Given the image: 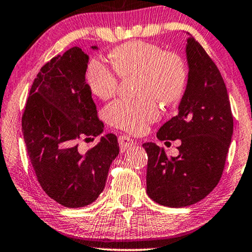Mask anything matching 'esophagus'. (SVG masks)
<instances>
[{
  "label": "esophagus",
  "mask_w": 252,
  "mask_h": 252,
  "mask_svg": "<svg viewBox=\"0 0 252 252\" xmlns=\"http://www.w3.org/2000/svg\"><path fill=\"white\" fill-rule=\"evenodd\" d=\"M118 141H119L120 149L124 151H125L126 149H129V148L134 144L133 139H130V137H128L127 135H120Z\"/></svg>",
  "instance_id": "esophagus-1"
}]
</instances>
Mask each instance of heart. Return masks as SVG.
<instances>
[{
	"mask_svg": "<svg viewBox=\"0 0 252 252\" xmlns=\"http://www.w3.org/2000/svg\"><path fill=\"white\" fill-rule=\"evenodd\" d=\"M112 66L101 58H93L87 66L88 87L96 97L108 99L116 94L119 77L139 75L137 99H117L104 110L112 126L139 134L159 118L155 98L164 104L178 102L184 95L188 72L180 55L165 51L155 43L130 41L110 54Z\"/></svg>",
	"mask_w": 252,
	"mask_h": 252,
	"instance_id": "1",
	"label": "heart"
}]
</instances>
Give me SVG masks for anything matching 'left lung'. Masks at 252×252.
Here are the masks:
<instances>
[{
	"mask_svg": "<svg viewBox=\"0 0 252 252\" xmlns=\"http://www.w3.org/2000/svg\"><path fill=\"white\" fill-rule=\"evenodd\" d=\"M188 81L179 112L157 133L160 141L180 139L177 157L147 142V194L158 204L184 208L211 192L222 175L233 135L226 85L201 44L191 35L186 47Z\"/></svg>",
	"mask_w": 252,
	"mask_h": 252,
	"instance_id": "left-lung-1",
	"label": "left lung"
}]
</instances>
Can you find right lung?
I'll list each match as a JSON object with an SVG mask.
<instances>
[{"instance_id": "add662e5", "label": "right lung", "mask_w": 252, "mask_h": 252, "mask_svg": "<svg viewBox=\"0 0 252 252\" xmlns=\"http://www.w3.org/2000/svg\"><path fill=\"white\" fill-rule=\"evenodd\" d=\"M88 60L81 48L73 47L44 64L34 79L22 118L37 181L65 208L92 204L104 189L110 165L119 154L112 133L86 154L78 150L79 139L98 136L104 128L86 82Z\"/></svg>"}]
</instances>
